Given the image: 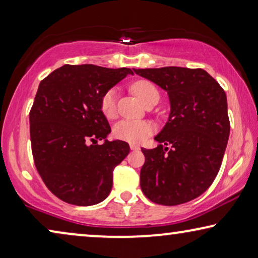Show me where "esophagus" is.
<instances>
[{"instance_id": "obj_1", "label": "esophagus", "mask_w": 258, "mask_h": 258, "mask_svg": "<svg viewBox=\"0 0 258 258\" xmlns=\"http://www.w3.org/2000/svg\"><path fill=\"white\" fill-rule=\"evenodd\" d=\"M130 149L137 151V150H140V147L139 146H135V144H130Z\"/></svg>"}]
</instances>
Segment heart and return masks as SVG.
I'll use <instances>...</instances> for the list:
<instances>
[{"label":"heart","instance_id":"b5f03b06","mask_svg":"<svg viewBox=\"0 0 258 258\" xmlns=\"http://www.w3.org/2000/svg\"><path fill=\"white\" fill-rule=\"evenodd\" d=\"M132 89L143 104H146L150 98L158 96L156 87L153 83L144 80L137 81V82L134 83ZM116 101H117V90L115 88H111V89L105 91L101 98V110L105 117L109 119L115 118L116 114H117ZM154 132L155 125L149 121H144V119H137V121L123 119L114 126L112 134L117 140L125 141V142L132 144H140Z\"/></svg>","mask_w":258,"mask_h":258}]
</instances>
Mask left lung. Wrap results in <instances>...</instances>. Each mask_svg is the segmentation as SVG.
I'll return each mask as SVG.
<instances>
[{
    "instance_id": "8db88e82",
    "label": "left lung",
    "mask_w": 258,
    "mask_h": 258,
    "mask_svg": "<svg viewBox=\"0 0 258 258\" xmlns=\"http://www.w3.org/2000/svg\"><path fill=\"white\" fill-rule=\"evenodd\" d=\"M134 72L167 91L171 108L167 124L155 137L158 147L142 149L141 189L162 206L189 202L209 188L223 160L230 133L223 88L200 68Z\"/></svg>"
}]
</instances>
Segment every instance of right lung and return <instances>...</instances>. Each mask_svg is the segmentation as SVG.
I'll use <instances>...</instances> for the list:
<instances>
[{
    "mask_svg": "<svg viewBox=\"0 0 258 258\" xmlns=\"http://www.w3.org/2000/svg\"><path fill=\"white\" fill-rule=\"evenodd\" d=\"M128 74L133 70L64 64L41 81L29 112L31 151L41 178L59 200L93 206L110 192L112 171L130 148L105 140L111 129L101 98ZM98 139L105 143L98 146Z\"/></svg>",
    "mask_w": 258,
    "mask_h": 258,
    "instance_id": "add662e5",
    "label": "right lung"
}]
</instances>
